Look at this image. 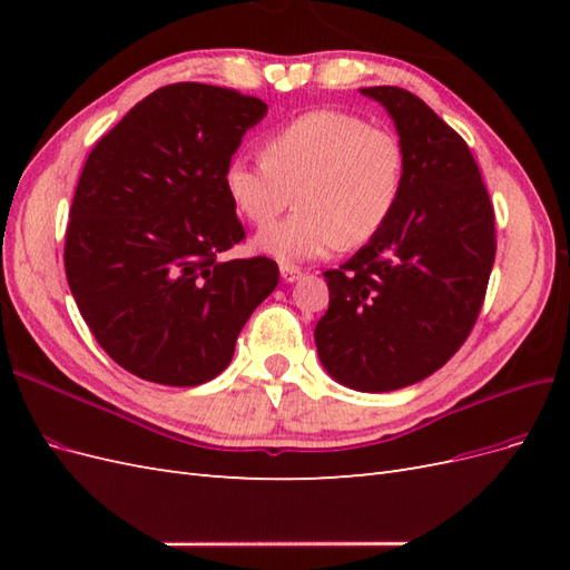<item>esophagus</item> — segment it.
Returning a JSON list of instances; mask_svg holds the SVG:
<instances>
[{
    "label": "esophagus",
    "instance_id": "obj_1",
    "mask_svg": "<svg viewBox=\"0 0 570 570\" xmlns=\"http://www.w3.org/2000/svg\"><path fill=\"white\" fill-rule=\"evenodd\" d=\"M281 275L285 283H297L302 278V271L297 266H289V264H281Z\"/></svg>",
    "mask_w": 570,
    "mask_h": 570
}]
</instances>
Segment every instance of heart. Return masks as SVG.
I'll return each mask as SVG.
<instances>
[{
    "instance_id": "b5f03b06",
    "label": "heart",
    "mask_w": 570,
    "mask_h": 570,
    "mask_svg": "<svg viewBox=\"0 0 570 570\" xmlns=\"http://www.w3.org/2000/svg\"><path fill=\"white\" fill-rule=\"evenodd\" d=\"M406 183L400 137L347 111L316 109L275 128L264 161L233 157L223 187L233 209L266 228L254 249L278 262H308L337 247H364L385 230ZM298 197V214L268 229Z\"/></svg>"
}]
</instances>
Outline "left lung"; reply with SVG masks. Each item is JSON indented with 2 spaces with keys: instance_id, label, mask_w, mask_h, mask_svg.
Returning <instances> with one entry per match:
<instances>
[{
  "instance_id": "obj_1",
  "label": "left lung",
  "mask_w": 570,
  "mask_h": 570,
  "mask_svg": "<svg viewBox=\"0 0 570 570\" xmlns=\"http://www.w3.org/2000/svg\"><path fill=\"white\" fill-rule=\"evenodd\" d=\"M394 120L406 183L385 230L337 271L316 350L337 383L392 392L423 381L469 337L494 264V212L463 137L423 99L364 88Z\"/></svg>"
}]
</instances>
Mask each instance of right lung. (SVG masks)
<instances>
[{
  "label": "right lung",
  "instance_id": "add662e5",
  "mask_svg": "<svg viewBox=\"0 0 570 570\" xmlns=\"http://www.w3.org/2000/svg\"><path fill=\"white\" fill-rule=\"evenodd\" d=\"M266 111L228 88L166 85L85 161L66 228L68 287L101 350L142 381H212L281 281L273 258H218L245 239L223 170Z\"/></svg>",
  "mask_w": 570,
  "mask_h": 570
}]
</instances>
